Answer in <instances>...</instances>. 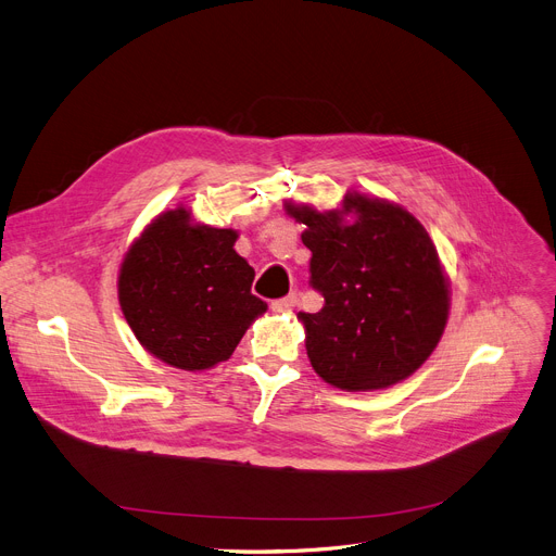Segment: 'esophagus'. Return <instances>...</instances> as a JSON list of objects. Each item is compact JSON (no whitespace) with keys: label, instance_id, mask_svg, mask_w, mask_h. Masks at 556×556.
Returning a JSON list of instances; mask_svg holds the SVG:
<instances>
[{"label":"esophagus","instance_id":"34e87169","mask_svg":"<svg viewBox=\"0 0 556 556\" xmlns=\"http://www.w3.org/2000/svg\"><path fill=\"white\" fill-rule=\"evenodd\" d=\"M296 305H299V296H296V293H289V296L274 301V303H271V309H274V312H291Z\"/></svg>","mask_w":556,"mask_h":556}]
</instances>
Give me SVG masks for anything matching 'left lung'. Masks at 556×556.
Masks as SVG:
<instances>
[{"instance_id": "8db88e82", "label": "left lung", "mask_w": 556, "mask_h": 556, "mask_svg": "<svg viewBox=\"0 0 556 556\" xmlns=\"http://www.w3.org/2000/svg\"><path fill=\"white\" fill-rule=\"evenodd\" d=\"M312 251V287L325 305L299 312L316 375L334 388L381 390L410 377L440 343L451 307L438 249L415 215L348 192L318 211L285 202Z\"/></svg>"}]
</instances>
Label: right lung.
Here are the masks:
<instances>
[{"instance_id": "add662e5", "label": "right lung", "mask_w": 556, "mask_h": 556, "mask_svg": "<svg viewBox=\"0 0 556 556\" xmlns=\"http://www.w3.org/2000/svg\"><path fill=\"white\" fill-rule=\"evenodd\" d=\"M238 231L194 222L184 206L156 215L118 269V303L139 343L179 370H208L233 354L267 312L251 293L253 267Z\"/></svg>"}]
</instances>
